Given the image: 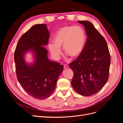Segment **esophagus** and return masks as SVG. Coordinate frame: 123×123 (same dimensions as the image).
I'll list each match as a JSON object with an SVG mask.
<instances>
[{"label":"esophagus","mask_w":123,"mask_h":123,"mask_svg":"<svg viewBox=\"0 0 123 123\" xmlns=\"http://www.w3.org/2000/svg\"><path fill=\"white\" fill-rule=\"evenodd\" d=\"M64 68L65 69H67V68H68V65H65L64 66Z\"/></svg>","instance_id":"obj_1"}]
</instances>
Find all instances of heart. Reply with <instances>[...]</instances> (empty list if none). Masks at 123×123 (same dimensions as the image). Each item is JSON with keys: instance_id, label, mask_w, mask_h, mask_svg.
Wrapping results in <instances>:
<instances>
[{"instance_id": "1", "label": "heart", "mask_w": 123, "mask_h": 123, "mask_svg": "<svg viewBox=\"0 0 123 123\" xmlns=\"http://www.w3.org/2000/svg\"><path fill=\"white\" fill-rule=\"evenodd\" d=\"M86 36L84 30L80 26L66 25L55 33L54 41L48 44L53 58L58 59L62 54L61 47L64 52L72 58L77 57L83 50Z\"/></svg>"}]
</instances>
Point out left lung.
Wrapping results in <instances>:
<instances>
[{
  "instance_id": "8db88e82",
  "label": "left lung",
  "mask_w": 123,
  "mask_h": 123,
  "mask_svg": "<svg viewBox=\"0 0 123 123\" xmlns=\"http://www.w3.org/2000/svg\"><path fill=\"white\" fill-rule=\"evenodd\" d=\"M84 25L87 35L83 50L69 64L74 75L73 88L83 96L98 93L108 80L110 55L106 41L90 22L78 21Z\"/></svg>"
}]
</instances>
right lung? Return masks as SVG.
Listing matches in <instances>:
<instances>
[{"label":"right lung","mask_w":123,"mask_h":123,"mask_svg":"<svg viewBox=\"0 0 123 123\" xmlns=\"http://www.w3.org/2000/svg\"><path fill=\"white\" fill-rule=\"evenodd\" d=\"M49 32L45 24L35 25L21 36L14 52L17 79L28 94L38 99H45L54 91L64 66L50 61L44 45L48 43ZM32 50L35 56L33 64L24 60L26 51Z\"/></svg>","instance_id":"right-lung-1"}]
</instances>
